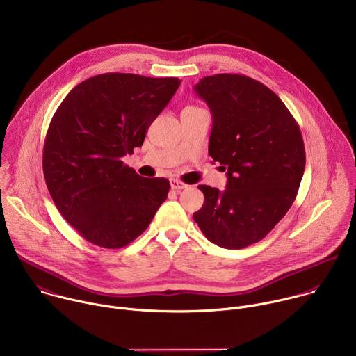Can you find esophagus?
I'll use <instances>...</instances> for the list:
<instances>
[{
    "label": "esophagus",
    "instance_id": "esophagus-1",
    "mask_svg": "<svg viewBox=\"0 0 356 356\" xmlns=\"http://www.w3.org/2000/svg\"><path fill=\"white\" fill-rule=\"evenodd\" d=\"M170 186H172V188L176 190V191L183 190V188L187 187V184H184L183 181H180V180H177V179H172V180H170Z\"/></svg>",
    "mask_w": 356,
    "mask_h": 356
}]
</instances>
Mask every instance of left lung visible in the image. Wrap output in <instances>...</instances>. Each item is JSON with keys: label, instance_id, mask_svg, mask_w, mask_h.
Instances as JSON below:
<instances>
[{"label": "left lung", "instance_id": "obj_1", "mask_svg": "<svg viewBox=\"0 0 356 356\" xmlns=\"http://www.w3.org/2000/svg\"><path fill=\"white\" fill-rule=\"evenodd\" d=\"M195 92L213 114L209 155L227 170V188L200 184L193 214L213 243L242 249L264 239L296 200L306 166L297 121L265 84L243 74L201 79Z\"/></svg>", "mask_w": 356, "mask_h": 356}]
</instances>
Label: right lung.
<instances>
[{"label":"right lung","mask_w":356,"mask_h":356,"mask_svg":"<svg viewBox=\"0 0 356 356\" xmlns=\"http://www.w3.org/2000/svg\"><path fill=\"white\" fill-rule=\"evenodd\" d=\"M180 86L177 77L104 73L77 84L49 124L43 176L63 218L108 249L136 239L168 198L165 177L146 179L122 162Z\"/></svg>","instance_id":"add662e5"}]
</instances>
